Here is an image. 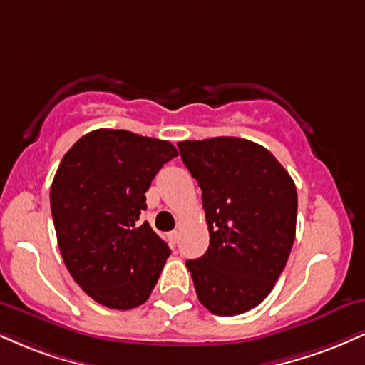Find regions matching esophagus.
I'll use <instances>...</instances> for the list:
<instances>
[{"instance_id": "1", "label": "esophagus", "mask_w": 365, "mask_h": 365, "mask_svg": "<svg viewBox=\"0 0 365 365\" xmlns=\"http://www.w3.org/2000/svg\"><path fill=\"white\" fill-rule=\"evenodd\" d=\"M178 237H180V233L177 232V230H173V232H170L168 233V238H170V242H171V244H177V242H178Z\"/></svg>"}]
</instances>
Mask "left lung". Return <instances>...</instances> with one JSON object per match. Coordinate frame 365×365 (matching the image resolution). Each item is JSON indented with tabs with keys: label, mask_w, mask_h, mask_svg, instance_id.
Segmentation results:
<instances>
[{
	"label": "left lung",
	"mask_w": 365,
	"mask_h": 365,
	"mask_svg": "<svg viewBox=\"0 0 365 365\" xmlns=\"http://www.w3.org/2000/svg\"><path fill=\"white\" fill-rule=\"evenodd\" d=\"M202 190L209 249L187 261L199 302L237 316L273 290L295 240L297 188L273 154L237 137L178 142Z\"/></svg>",
	"instance_id": "obj_1"
}]
</instances>
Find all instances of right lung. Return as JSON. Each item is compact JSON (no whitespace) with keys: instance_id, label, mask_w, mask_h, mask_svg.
Listing matches in <instances>:
<instances>
[{"instance_id":"1","label":"right lung","mask_w":365,"mask_h":365,"mask_svg":"<svg viewBox=\"0 0 365 365\" xmlns=\"http://www.w3.org/2000/svg\"><path fill=\"white\" fill-rule=\"evenodd\" d=\"M175 156L168 140L99 128L58 166L49 195L58 247L75 283L104 307L144 304L170 257L140 212L153 178Z\"/></svg>"}]
</instances>
